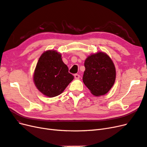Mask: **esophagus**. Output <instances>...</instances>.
Instances as JSON below:
<instances>
[{"label":"esophagus","mask_w":147,"mask_h":147,"mask_svg":"<svg viewBox=\"0 0 147 147\" xmlns=\"http://www.w3.org/2000/svg\"><path fill=\"white\" fill-rule=\"evenodd\" d=\"M74 78H75L76 79H79V78H80V76H79V74H75L74 75Z\"/></svg>","instance_id":"esophagus-1"}]
</instances>
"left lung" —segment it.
I'll return each mask as SVG.
<instances>
[{"mask_svg":"<svg viewBox=\"0 0 147 147\" xmlns=\"http://www.w3.org/2000/svg\"><path fill=\"white\" fill-rule=\"evenodd\" d=\"M86 69L83 82L93 95L106 94L115 81L116 69L111 58L106 53L99 51L92 54L85 60Z\"/></svg>","mask_w":147,"mask_h":147,"instance_id":"obj_1","label":"left lung"}]
</instances>
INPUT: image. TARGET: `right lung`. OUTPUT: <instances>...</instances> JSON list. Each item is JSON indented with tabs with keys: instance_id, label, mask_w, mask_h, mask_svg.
<instances>
[{
	"instance_id": "1",
	"label": "right lung",
	"mask_w": 147,
	"mask_h": 147,
	"mask_svg": "<svg viewBox=\"0 0 147 147\" xmlns=\"http://www.w3.org/2000/svg\"><path fill=\"white\" fill-rule=\"evenodd\" d=\"M73 79L60 53L48 50L41 54L34 71V82L42 94L49 98L58 96Z\"/></svg>"
}]
</instances>
